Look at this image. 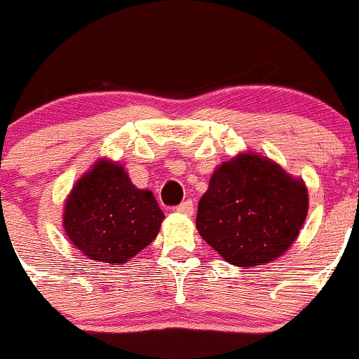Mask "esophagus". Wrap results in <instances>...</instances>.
I'll return each mask as SVG.
<instances>
[{
  "instance_id": "obj_1",
  "label": "esophagus",
  "mask_w": 359,
  "mask_h": 359,
  "mask_svg": "<svg viewBox=\"0 0 359 359\" xmlns=\"http://www.w3.org/2000/svg\"><path fill=\"white\" fill-rule=\"evenodd\" d=\"M176 211L181 212V215L191 216V215H194V202H191V201L181 202L178 208H176Z\"/></svg>"
}]
</instances>
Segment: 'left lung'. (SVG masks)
Masks as SVG:
<instances>
[{
	"mask_svg": "<svg viewBox=\"0 0 359 359\" xmlns=\"http://www.w3.org/2000/svg\"><path fill=\"white\" fill-rule=\"evenodd\" d=\"M309 208L304 181L262 155L223 162L198 201L202 239L237 267L264 265L295 243Z\"/></svg>",
	"mask_w": 359,
	"mask_h": 359,
	"instance_id": "left-lung-1",
	"label": "left lung"
}]
</instances>
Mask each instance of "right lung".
Wrapping results in <instances>:
<instances>
[{
	"label": "right lung",
	"mask_w": 359,
	"mask_h": 359,
	"mask_svg": "<svg viewBox=\"0 0 359 359\" xmlns=\"http://www.w3.org/2000/svg\"><path fill=\"white\" fill-rule=\"evenodd\" d=\"M164 212L150 190L133 184L116 162L97 161L71 190L64 230L90 260L120 265L157 237Z\"/></svg>",
	"instance_id": "1"
}]
</instances>
